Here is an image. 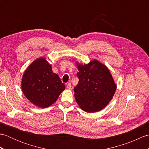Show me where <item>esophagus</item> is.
<instances>
[{
    "label": "esophagus",
    "mask_w": 149,
    "mask_h": 149,
    "mask_svg": "<svg viewBox=\"0 0 149 149\" xmlns=\"http://www.w3.org/2000/svg\"><path fill=\"white\" fill-rule=\"evenodd\" d=\"M66 88H67L68 90H70L72 88V85L70 83H68L66 84Z\"/></svg>",
    "instance_id": "1"
}]
</instances>
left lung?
<instances>
[{
  "label": "left lung",
  "mask_w": 149,
  "mask_h": 149,
  "mask_svg": "<svg viewBox=\"0 0 149 149\" xmlns=\"http://www.w3.org/2000/svg\"><path fill=\"white\" fill-rule=\"evenodd\" d=\"M79 83L74 88L78 105L88 113L104 109L112 99L116 85L107 66L94 59L88 64L76 63Z\"/></svg>",
  "instance_id": "obj_1"
}]
</instances>
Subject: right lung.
Wrapping results in <instances>:
<instances>
[{
	"mask_svg": "<svg viewBox=\"0 0 149 149\" xmlns=\"http://www.w3.org/2000/svg\"><path fill=\"white\" fill-rule=\"evenodd\" d=\"M22 90L31 103L47 107L54 103L65 86L45 58H38L28 66L22 79Z\"/></svg>",
	"mask_w": 149,
	"mask_h": 149,
	"instance_id": "1",
	"label": "right lung"
}]
</instances>
